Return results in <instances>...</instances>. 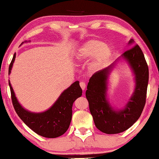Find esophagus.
I'll list each match as a JSON object with an SVG mask.
<instances>
[{
	"mask_svg": "<svg viewBox=\"0 0 159 159\" xmlns=\"http://www.w3.org/2000/svg\"><path fill=\"white\" fill-rule=\"evenodd\" d=\"M80 87H81V88L82 89V90H84L85 88H86V84L84 82H81L80 83Z\"/></svg>",
	"mask_w": 159,
	"mask_h": 159,
	"instance_id": "obj_1",
	"label": "esophagus"
}]
</instances>
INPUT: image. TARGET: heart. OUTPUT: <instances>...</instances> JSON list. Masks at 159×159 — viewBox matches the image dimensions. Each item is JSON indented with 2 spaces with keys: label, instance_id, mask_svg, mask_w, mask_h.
I'll return each mask as SVG.
<instances>
[{
  "label": "heart",
  "instance_id": "1",
  "mask_svg": "<svg viewBox=\"0 0 159 159\" xmlns=\"http://www.w3.org/2000/svg\"><path fill=\"white\" fill-rule=\"evenodd\" d=\"M113 57V50L108 44L99 40L87 41L75 53V60L77 62L82 63L91 59L90 69L97 71L106 65Z\"/></svg>",
  "mask_w": 159,
  "mask_h": 159
}]
</instances>
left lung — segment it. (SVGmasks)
<instances>
[{
    "mask_svg": "<svg viewBox=\"0 0 159 159\" xmlns=\"http://www.w3.org/2000/svg\"><path fill=\"white\" fill-rule=\"evenodd\" d=\"M128 45L131 48L123 53L115 62L92 75L86 91L89 110L96 127L107 134H119L130 128L140 117L146 103L148 82V67L142 50L138 45L134 46L131 39ZM125 60L134 75L135 87L133 95L124 108L115 109L107 98L108 79L116 62Z\"/></svg>",
    "mask_w": 159,
    "mask_h": 159,
    "instance_id": "8db88e82",
    "label": "left lung"
}]
</instances>
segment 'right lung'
I'll return each mask as SVG.
<instances>
[{"label":"right lung","instance_id":"obj_1","mask_svg":"<svg viewBox=\"0 0 159 159\" xmlns=\"http://www.w3.org/2000/svg\"><path fill=\"white\" fill-rule=\"evenodd\" d=\"M15 59L16 53L10 64L8 75L11 74ZM8 83L15 110L22 121L34 132L43 137L57 138L67 131L72 120L73 103L82 94L79 81L75 82L64 90L48 110L39 113L30 111L23 107L16 97L10 80Z\"/></svg>","mask_w":159,"mask_h":159}]
</instances>
